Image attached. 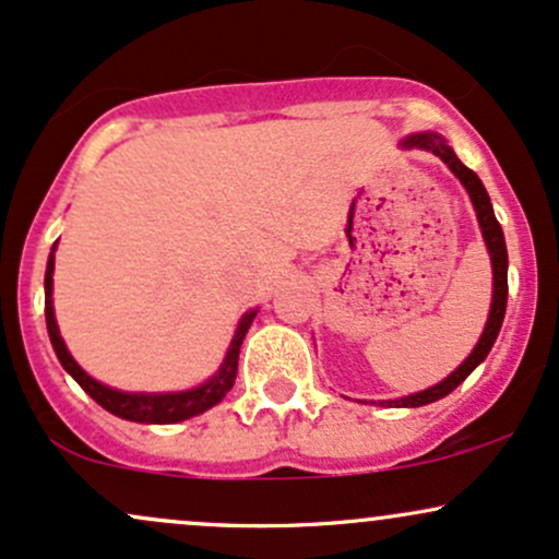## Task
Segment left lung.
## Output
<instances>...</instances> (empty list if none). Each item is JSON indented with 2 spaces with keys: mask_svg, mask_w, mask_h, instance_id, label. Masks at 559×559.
I'll return each mask as SVG.
<instances>
[{
  "mask_svg": "<svg viewBox=\"0 0 559 559\" xmlns=\"http://www.w3.org/2000/svg\"><path fill=\"white\" fill-rule=\"evenodd\" d=\"M402 146L404 150L433 152V155L444 159V163L449 165V170L460 178V183H463L467 194H471L473 207H476L478 226H480V234H484L486 249H489V254H491V271H493V294H491L489 320H486V329H484V333H480L476 349L467 355V360L460 365L452 376H447L444 381L436 383V386H431V389L418 391V394L402 396V400L381 402L383 407H423V404H431L436 400H441V396H447L449 391L457 389L460 383H463L465 378L486 360V355L491 352L493 342H497L499 329H502V320H504V307H507V247H504L502 226H499L497 217H493L491 199H489V194H486L484 183H480V178L476 176V173L460 163L457 155L452 152V146H449L447 141L439 136V133H413V136H407L402 141Z\"/></svg>",
  "mask_w": 559,
  "mask_h": 559,
  "instance_id": "8db88e82",
  "label": "left lung"
}]
</instances>
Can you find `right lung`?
<instances>
[{
    "label": "right lung",
    "instance_id": "1",
    "mask_svg": "<svg viewBox=\"0 0 559 559\" xmlns=\"http://www.w3.org/2000/svg\"><path fill=\"white\" fill-rule=\"evenodd\" d=\"M55 249L49 252V262H47V275H44V316H47V331L49 338H52L55 355L60 360L62 368L68 370L70 376L75 378V383L86 391L88 396L96 404L107 409V413L118 415L123 420H133V423H157V426H168V423H181L194 418V415H202L204 409L215 407L223 396L228 394L230 386L236 381V370H239V349L243 336H247L249 325H252L258 310L243 312V318L239 320V329L234 333V342H230L226 360H223L221 370L213 378L202 383V386L189 389V391H173V394H128V391H118L105 386V383L94 381L86 370L81 368L79 362L73 360V355L68 352L66 342H62L60 329H57L55 320V307H52V273H55Z\"/></svg>",
    "mask_w": 559,
    "mask_h": 559
}]
</instances>
